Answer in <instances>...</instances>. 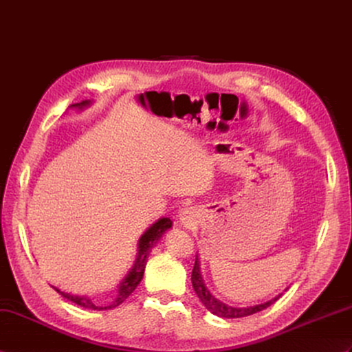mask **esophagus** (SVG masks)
Returning <instances> with one entry per match:
<instances>
[{
  "mask_svg": "<svg viewBox=\"0 0 352 352\" xmlns=\"http://www.w3.org/2000/svg\"><path fill=\"white\" fill-rule=\"evenodd\" d=\"M179 217H182V222H183V223H189V222H192V219H193L192 210H190V208H186V210H183V211H182V214H179Z\"/></svg>",
  "mask_w": 352,
  "mask_h": 352,
  "instance_id": "esophagus-1",
  "label": "esophagus"
}]
</instances>
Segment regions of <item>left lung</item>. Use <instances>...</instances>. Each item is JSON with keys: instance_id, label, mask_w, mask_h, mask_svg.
I'll use <instances>...</instances> for the list:
<instances>
[{"instance_id": "obj_1", "label": "left lung", "mask_w": 352, "mask_h": 352, "mask_svg": "<svg viewBox=\"0 0 352 352\" xmlns=\"http://www.w3.org/2000/svg\"><path fill=\"white\" fill-rule=\"evenodd\" d=\"M192 285H193L195 292L198 294L199 300L204 303V306H206L211 314H214L217 316H222V318H243V316H249V315H253V314H258V312H261V310H264L268 306H272L274 301L279 300V297H280V296H277L276 298L267 301V303L256 305V306H248V307H232V306H228V305L222 303V301H220V300H217L214 296H211L206 285H204L198 258H196L193 270H192Z\"/></svg>"}]
</instances>
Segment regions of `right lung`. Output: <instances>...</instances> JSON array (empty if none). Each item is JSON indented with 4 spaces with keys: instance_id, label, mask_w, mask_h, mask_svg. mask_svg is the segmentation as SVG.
Masks as SVG:
<instances>
[{
    "instance_id": "obj_1",
    "label": "right lung",
    "mask_w": 352,
    "mask_h": 352,
    "mask_svg": "<svg viewBox=\"0 0 352 352\" xmlns=\"http://www.w3.org/2000/svg\"><path fill=\"white\" fill-rule=\"evenodd\" d=\"M88 103H89L88 100H84V102L75 103V104H72V106H75V108H82V106H85ZM170 226H173V222H170V219L169 217H163V219L157 220V222L154 223L150 228V230L141 236V240H139V248H138L139 252H138L136 263H135V265L132 268V272L129 273V276L126 277L124 280H122V283L118 287V296H117L116 300L112 301L109 306H97L85 296H72V294L63 292V291L56 289V288L55 289L58 291L64 298H67V300L72 301V303H76L78 306L85 307V309L106 310V309H113V307L120 306L122 301H124L130 296V294H132L136 289V287L139 285V282H141L142 276H144V270H145V264H146V256L150 255V252H151L154 244L159 241L160 236L165 234V231H168Z\"/></svg>"
}]
</instances>
